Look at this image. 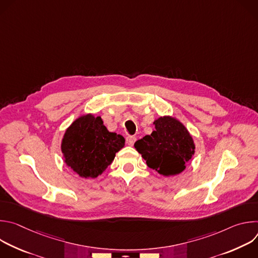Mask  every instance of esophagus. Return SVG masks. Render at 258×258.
Instances as JSON below:
<instances>
[{"label":"esophagus","instance_id":"esophagus-1","mask_svg":"<svg viewBox=\"0 0 258 258\" xmlns=\"http://www.w3.org/2000/svg\"><path fill=\"white\" fill-rule=\"evenodd\" d=\"M136 140H137V138L134 137V136H127V137H126V143H127V145H130V146H133V145L135 144Z\"/></svg>","mask_w":258,"mask_h":258}]
</instances>
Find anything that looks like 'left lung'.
Instances as JSON below:
<instances>
[{"label":"left lung","mask_w":258,"mask_h":258,"mask_svg":"<svg viewBox=\"0 0 258 258\" xmlns=\"http://www.w3.org/2000/svg\"><path fill=\"white\" fill-rule=\"evenodd\" d=\"M155 131L135 143L136 150L147 165L158 173L169 176L180 173L195 153L192 136L179 120L172 116L156 119Z\"/></svg>","instance_id":"obj_1"}]
</instances>
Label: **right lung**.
I'll return each instance as SVG.
<instances>
[{
    "instance_id": "1",
    "label": "right lung",
    "mask_w": 258,
    "mask_h": 258,
    "mask_svg": "<svg viewBox=\"0 0 258 258\" xmlns=\"http://www.w3.org/2000/svg\"><path fill=\"white\" fill-rule=\"evenodd\" d=\"M124 138L109 132L100 116L85 114L66 130L61 151L64 162L80 176L95 178L112 163Z\"/></svg>"
}]
</instances>
